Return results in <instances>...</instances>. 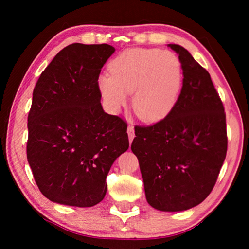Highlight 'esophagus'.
<instances>
[{"instance_id":"1","label":"esophagus","mask_w":249,"mask_h":249,"mask_svg":"<svg viewBox=\"0 0 249 249\" xmlns=\"http://www.w3.org/2000/svg\"><path fill=\"white\" fill-rule=\"evenodd\" d=\"M127 133H128V137H129V142H132L133 138L135 136V132H134V126L132 124L128 125L127 127Z\"/></svg>"}]
</instances>
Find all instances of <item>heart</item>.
Returning <instances> with one entry per match:
<instances>
[{
	"label": "heart",
	"mask_w": 249,
	"mask_h": 249,
	"mask_svg": "<svg viewBox=\"0 0 249 249\" xmlns=\"http://www.w3.org/2000/svg\"><path fill=\"white\" fill-rule=\"evenodd\" d=\"M111 73L99 78L105 104L119 112L133 92V108L145 122H157L169 114L179 99L183 69L179 57L169 50L127 49L109 65Z\"/></svg>",
	"instance_id": "1"
}]
</instances>
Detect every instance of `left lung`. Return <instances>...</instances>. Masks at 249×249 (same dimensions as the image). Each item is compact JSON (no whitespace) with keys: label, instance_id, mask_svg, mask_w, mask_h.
I'll list each match as a JSON object with an SVG mask.
<instances>
[{"label":"left lung","instance_id":"1","mask_svg":"<svg viewBox=\"0 0 249 249\" xmlns=\"http://www.w3.org/2000/svg\"><path fill=\"white\" fill-rule=\"evenodd\" d=\"M169 46L183 69L179 99L165 119L135 127L130 148L147 202L177 212L200 204L213 190L226 157L227 133L224 105L210 73L187 49Z\"/></svg>","mask_w":249,"mask_h":249}]
</instances>
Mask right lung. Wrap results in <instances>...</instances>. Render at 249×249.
<instances>
[{
	"label": "right lung",
	"mask_w": 249,
	"mask_h": 249,
	"mask_svg": "<svg viewBox=\"0 0 249 249\" xmlns=\"http://www.w3.org/2000/svg\"><path fill=\"white\" fill-rule=\"evenodd\" d=\"M114 52L107 44L67 46L34 88L27 160L50 201L79 208L100 203L111 166L128 148L126 122L101 105L99 75Z\"/></svg>",
	"instance_id": "right-lung-1"
}]
</instances>
